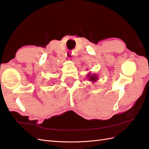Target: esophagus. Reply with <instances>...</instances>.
<instances>
[{
  "label": "esophagus",
  "mask_w": 149,
  "mask_h": 149,
  "mask_svg": "<svg viewBox=\"0 0 149 149\" xmlns=\"http://www.w3.org/2000/svg\"><path fill=\"white\" fill-rule=\"evenodd\" d=\"M66 58L67 59H68V60H70L72 58V55L70 54V53H68L67 54H66Z\"/></svg>",
  "instance_id": "34e87169"
}]
</instances>
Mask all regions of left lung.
<instances>
[{
    "mask_svg": "<svg viewBox=\"0 0 149 149\" xmlns=\"http://www.w3.org/2000/svg\"><path fill=\"white\" fill-rule=\"evenodd\" d=\"M87 77L89 79V81L93 82H96L98 81V75L96 74H91V72H89L88 74H87Z\"/></svg>",
    "mask_w": 149,
    "mask_h": 149,
    "instance_id": "1",
    "label": "left lung"
}]
</instances>
